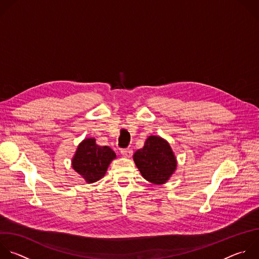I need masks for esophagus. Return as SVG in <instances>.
<instances>
[{"instance_id":"34e87169","label":"esophagus","mask_w":259,"mask_h":259,"mask_svg":"<svg viewBox=\"0 0 259 259\" xmlns=\"http://www.w3.org/2000/svg\"><path fill=\"white\" fill-rule=\"evenodd\" d=\"M121 154L123 155V156H125V157H131V155L133 154V151L131 150V149H122L121 150Z\"/></svg>"}]
</instances>
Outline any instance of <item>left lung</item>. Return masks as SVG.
<instances>
[{
	"instance_id": "8db88e82",
	"label": "left lung",
	"mask_w": 259,
	"mask_h": 259,
	"mask_svg": "<svg viewBox=\"0 0 259 259\" xmlns=\"http://www.w3.org/2000/svg\"><path fill=\"white\" fill-rule=\"evenodd\" d=\"M133 159L142 177L150 183L164 184L177 167L176 156L167 141L159 136H149Z\"/></svg>"
}]
</instances>
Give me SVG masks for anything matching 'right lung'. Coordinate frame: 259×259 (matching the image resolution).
<instances>
[{"mask_svg": "<svg viewBox=\"0 0 259 259\" xmlns=\"http://www.w3.org/2000/svg\"><path fill=\"white\" fill-rule=\"evenodd\" d=\"M116 153L109 146H100L95 138L84 139L72 158V167L88 183L102 179Z\"/></svg>", "mask_w": 259, "mask_h": 259, "instance_id": "obj_1", "label": "right lung"}]
</instances>
